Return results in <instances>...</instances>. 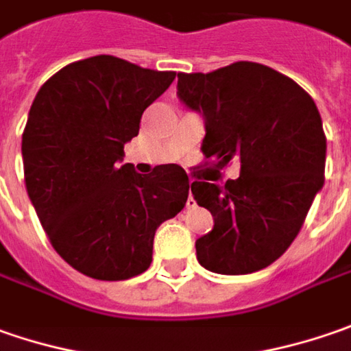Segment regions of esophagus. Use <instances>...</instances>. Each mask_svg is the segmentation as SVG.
<instances>
[{
  "instance_id": "esophagus-1",
  "label": "esophagus",
  "mask_w": 351,
  "mask_h": 351,
  "mask_svg": "<svg viewBox=\"0 0 351 351\" xmlns=\"http://www.w3.org/2000/svg\"><path fill=\"white\" fill-rule=\"evenodd\" d=\"M186 208H196V202H194V198H192V192L191 196H189V200H186Z\"/></svg>"
}]
</instances>
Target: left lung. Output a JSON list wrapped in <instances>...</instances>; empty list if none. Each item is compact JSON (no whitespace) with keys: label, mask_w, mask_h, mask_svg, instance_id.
Returning a JSON list of instances; mask_svg holds the SVG:
<instances>
[{"label":"left lung","mask_w":351,"mask_h":351,"mask_svg":"<svg viewBox=\"0 0 351 351\" xmlns=\"http://www.w3.org/2000/svg\"><path fill=\"white\" fill-rule=\"evenodd\" d=\"M178 96L204 115L206 165L239 162V178L220 186L194 180L214 230L196 239L198 263L221 275H247L277 261L298 236L324 184L326 135L306 90L277 70L239 60L178 72Z\"/></svg>","instance_id":"8db88e82"}]
</instances>
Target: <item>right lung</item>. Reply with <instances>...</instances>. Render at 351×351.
<instances>
[{
    "label": "right lung",
    "mask_w": 351,
    "mask_h": 351,
    "mask_svg": "<svg viewBox=\"0 0 351 351\" xmlns=\"http://www.w3.org/2000/svg\"><path fill=\"white\" fill-rule=\"evenodd\" d=\"M175 76L98 54L58 70L33 99L21 143L27 194L56 253L86 277L141 275L157 228L186 204L182 167L139 175L119 165L143 112Z\"/></svg>",
    "instance_id": "add662e5"
}]
</instances>
